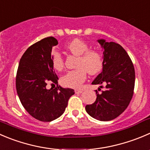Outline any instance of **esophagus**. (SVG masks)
Wrapping results in <instances>:
<instances>
[{
    "label": "esophagus",
    "mask_w": 150,
    "mask_h": 150,
    "mask_svg": "<svg viewBox=\"0 0 150 150\" xmlns=\"http://www.w3.org/2000/svg\"><path fill=\"white\" fill-rule=\"evenodd\" d=\"M83 90H81V89H75V92L76 93V94H81V93L83 92Z\"/></svg>",
    "instance_id": "1"
}]
</instances>
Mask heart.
Returning <instances> with one entry per match:
<instances>
[{"instance_id": "b5f03b06", "label": "heart", "mask_w": 150, "mask_h": 150, "mask_svg": "<svg viewBox=\"0 0 150 150\" xmlns=\"http://www.w3.org/2000/svg\"><path fill=\"white\" fill-rule=\"evenodd\" d=\"M67 49L72 54L78 56L77 69L68 72L64 75L62 82L64 86L72 88H78L82 86L86 78V72L90 75L97 73L103 67V59L98 51L88 50V46L84 41L78 39L71 41ZM52 64L58 71L64 69V63L62 54L57 50H53L51 56Z\"/></svg>"}]
</instances>
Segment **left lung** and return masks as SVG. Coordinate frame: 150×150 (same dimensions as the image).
<instances>
[{
    "mask_svg": "<svg viewBox=\"0 0 150 150\" xmlns=\"http://www.w3.org/2000/svg\"><path fill=\"white\" fill-rule=\"evenodd\" d=\"M103 49V71L91 83L105 85V90L99 93L91 105L86 106V112L100 121L117 118L128 106L133 94L135 69L128 54L120 45L114 42L97 40ZM98 88V91L100 89Z\"/></svg>",
    "mask_w": 150,
    "mask_h": 150,
    "instance_id": "left-lung-1",
    "label": "left lung"
}]
</instances>
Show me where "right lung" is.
I'll list each match as a JSON object with an SVG mask.
<instances>
[{"label":"right lung","instance_id":"1","mask_svg":"<svg viewBox=\"0 0 150 150\" xmlns=\"http://www.w3.org/2000/svg\"><path fill=\"white\" fill-rule=\"evenodd\" d=\"M58 45L47 37L26 50L21 57L16 76V88L22 105L30 116L42 122H51L64 112L73 89L57 86L47 88L48 83H58L52 64V47Z\"/></svg>","mask_w":150,"mask_h":150}]
</instances>
